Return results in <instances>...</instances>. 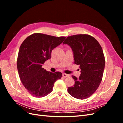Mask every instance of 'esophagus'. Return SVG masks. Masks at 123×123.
Listing matches in <instances>:
<instances>
[{"label":"esophagus","mask_w":123,"mask_h":123,"mask_svg":"<svg viewBox=\"0 0 123 123\" xmlns=\"http://www.w3.org/2000/svg\"><path fill=\"white\" fill-rule=\"evenodd\" d=\"M69 75L68 74H67L66 73H63L62 74V76L64 77H69Z\"/></svg>","instance_id":"obj_1"}]
</instances>
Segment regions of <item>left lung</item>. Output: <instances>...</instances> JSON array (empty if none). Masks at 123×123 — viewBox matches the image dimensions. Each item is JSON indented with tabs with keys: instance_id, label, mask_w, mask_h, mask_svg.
Returning a JSON list of instances; mask_svg holds the SVG:
<instances>
[{
	"instance_id": "obj_1",
	"label": "left lung",
	"mask_w": 123,
	"mask_h": 123,
	"mask_svg": "<svg viewBox=\"0 0 123 123\" xmlns=\"http://www.w3.org/2000/svg\"><path fill=\"white\" fill-rule=\"evenodd\" d=\"M72 48L75 64L79 65L80 75L68 92L80 99L90 97L97 90L102 80L105 58L100 44L93 37L88 34H77L67 37L63 43Z\"/></svg>"
}]
</instances>
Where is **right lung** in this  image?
I'll return each mask as SVG.
<instances>
[{"label":"right lung","instance_id":"1","mask_svg":"<svg viewBox=\"0 0 123 123\" xmlns=\"http://www.w3.org/2000/svg\"><path fill=\"white\" fill-rule=\"evenodd\" d=\"M66 37L34 33L21 43L17 61L18 74L25 88L34 97L42 98L49 94L56 80L62 78L61 72L47 71L42 66L51 58L52 51Z\"/></svg>","mask_w":123,"mask_h":123}]
</instances>
